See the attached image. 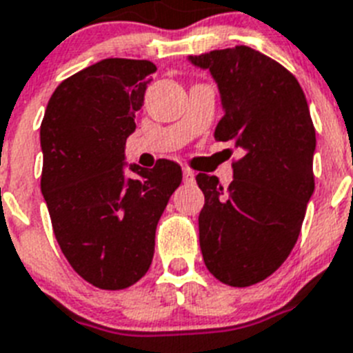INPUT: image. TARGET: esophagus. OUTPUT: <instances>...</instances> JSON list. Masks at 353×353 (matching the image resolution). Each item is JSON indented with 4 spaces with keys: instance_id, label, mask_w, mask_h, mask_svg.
Masks as SVG:
<instances>
[{
    "instance_id": "esophagus-1",
    "label": "esophagus",
    "mask_w": 353,
    "mask_h": 353,
    "mask_svg": "<svg viewBox=\"0 0 353 353\" xmlns=\"http://www.w3.org/2000/svg\"><path fill=\"white\" fill-rule=\"evenodd\" d=\"M183 181L185 183H195V174L190 170V168H183Z\"/></svg>"
}]
</instances>
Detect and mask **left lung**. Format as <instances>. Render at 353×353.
Returning <instances> with one entry per match:
<instances>
[{"label": "left lung", "mask_w": 353, "mask_h": 353, "mask_svg": "<svg viewBox=\"0 0 353 353\" xmlns=\"http://www.w3.org/2000/svg\"><path fill=\"white\" fill-rule=\"evenodd\" d=\"M190 60L219 83L223 117L214 140L243 151L228 188L219 177L197 176L202 257L220 283L252 286L274 274L299 240L314 192V125L295 76L256 49L236 46Z\"/></svg>", "instance_id": "left-lung-1"}]
</instances>
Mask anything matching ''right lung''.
<instances>
[{
  "label": "right lung",
  "mask_w": 353,
  "mask_h": 353,
  "mask_svg": "<svg viewBox=\"0 0 353 353\" xmlns=\"http://www.w3.org/2000/svg\"><path fill=\"white\" fill-rule=\"evenodd\" d=\"M154 72L149 60H101L63 79L42 119L41 190L53 232L76 274L99 290H125L147 274L158 220L183 179L168 159L124 176L125 140Z\"/></svg>",
  "instance_id": "right-lung-1"
}]
</instances>
